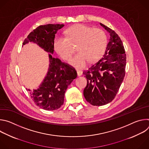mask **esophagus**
Wrapping results in <instances>:
<instances>
[{"instance_id": "obj_1", "label": "esophagus", "mask_w": 149, "mask_h": 149, "mask_svg": "<svg viewBox=\"0 0 149 149\" xmlns=\"http://www.w3.org/2000/svg\"><path fill=\"white\" fill-rule=\"evenodd\" d=\"M77 75L78 76H81L82 75L83 72L81 70H77Z\"/></svg>"}]
</instances>
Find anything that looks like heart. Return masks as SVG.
<instances>
[{
	"label": "heart",
	"instance_id": "obj_1",
	"mask_svg": "<svg viewBox=\"0 0 149 149\" xmlns=\"http://www.w3.org/2000/svg\"><path fill=\"white\" fill-rule=\"evenodd\" d=\"M65 33L66 38H55L54 48L63 60L68 61L72 55V45H77L79 52L70 62L71 65L77 68L84 67L88 61L90 62L97 61L105 52L107 37L101 29L78 24L70 27Z\"/></svg>",
	"mask_w": 149,
	"mask_h": 149
}]
</instances>
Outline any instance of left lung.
<instances>
[{
    "label": "left lung",
    "mask_w": 149,
    "mask_h": 149,
    "mask_svg": "<svg viewBox=\"0 0 149 149\" xmlns=\"http://www.w3.org/2000/svg\"><path fill=\"white\" fill-rule=\"evenodd\" d=\"M100 25L110 33V41L102 57L83 72L87 81L84 97L96 106L114 100L124 79L126 65V54L120 38L113 29Z\"/></svg>",
    "instance_id": "8db88e82"
}]
</instances>
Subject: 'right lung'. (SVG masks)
<instances>
[{"instance_id": "obj_1", "label": "right lung", "mask_w": 149, "mask_h": 149, "mask_svg": "<svg viewBox=\"0 0 149 149\" xmlns=\"http://www.w3.org/2000/svg\"><path fill=\"white\" fill-rule=\"evenodd\" d=\"M64 26L63 24L40 25L31 32L24 40L23 45L33 42L50 53L49 67L47 76L37 90L30 91V95L36 105L45 110H55L61 107L64 101L65 93L73 79L77 78L74 67L53 58L54 42L58 30Z\"/></svg>"}]
</instances>
